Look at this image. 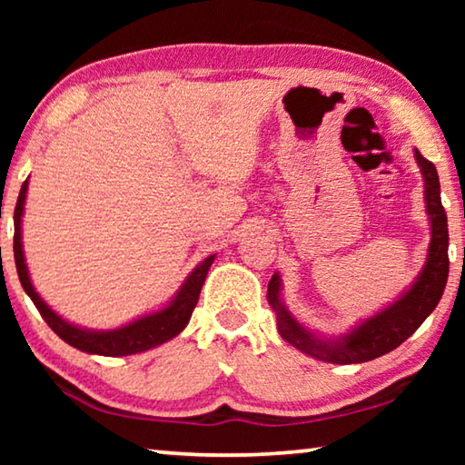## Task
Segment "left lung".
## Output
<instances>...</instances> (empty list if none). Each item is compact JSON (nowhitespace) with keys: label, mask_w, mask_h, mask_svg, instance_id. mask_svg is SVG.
I'll return each instance as SVG.
<instances>
[{"label":"left lung","mask_w":465,"mask_h":465,"mask_svg":"<svg viewBox=\"0 0 465 465\" xmlns=\"http://www.w3.org/2000/svg\"><path fill=\"white\" fill-rule=\"evenodd\" d=\"M414 157L424 178V203H427L430 222L429 254L420 274L412 282V287L404 291V295H400L398 302L390 303L388 308L377 312L375 316L363 320L349 334L322 338L291 316L287 305L281 299V277L279 272H274L269 281L266 297H269L271 308L277 316L279 334L289 344H293L297 351L313 359L326 361V363H365V361H373L385 355V352L398 349L437 308L447 285V277H450L447 213L443 204H440V186L435 163L422 157L419 149H414Z\"/></svg>","instance_id":"left-lung-1"}]
</instances>
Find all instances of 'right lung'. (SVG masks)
<instances>
[{
    "label": "right lung",
    "mask_w": 465,
    "mask_h": 465,
    "mask_svg": "<svg viewBox=\"0 0 465 465\" xmlns=\"http://www.w3.org/2000/svg\"><path fill=\"white\" fill-rule=\"evenodd\" d=\"M26 191H28V180L20 188L18 203H15L14 211V261L15 271H18V279L22 287L33 299L36 310L41 312L46 324L59 338H63L67 344H72L74 349H80L90 355H104V357H124V355H135V352H143L168 342L170 338L178 336L186 328L188 320L193 316V310L196 302H199L203 282L207 279V272L211 264L215 261V254L204 258L201 264H196V269L188 274L183 287L178 289L174 299L166 305L163 310H157L153 313L131 322L127 326L114 328V330H88L69 324L67 320H63L59 313H54L49 305L43 302V297L36 293L33 287V281L28 277V266L25 261V250H22V213H25V203H26Z\"/></svg>",
    "instance_id": "obj_1"
}]
</instances>
